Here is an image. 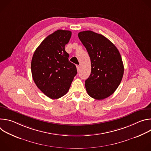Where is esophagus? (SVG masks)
Masks as SVG:
<instances>
[{
  "mask_svg": "<svg viewBox=\"0 0 151 151\" xmlns=\"http://www.w3.org/2000/svg\"><path fill=\"white\" fill-rule=\"evenodd\" d=\"M76 69H77L78 72H79V70H80V66L79 65H76Z\"/></svg>",
  "mask_w": 151,
  "mask_h": 151,
  "instance_id": "34e87169",
  "label": "esophagus"
}]
</instances>
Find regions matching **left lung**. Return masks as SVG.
<instances>
[{"label": "left lung", "mask_w": 151, "mask_h": 151, "mask_svg": "<svg viewBox=\"0 0 151 151\" xmlns=\"http://www.w3.org/2000/svg\"><path fill=\"white\" fill-rule=\"evenodd\" d=\"M78 37L91 60V74L85 81L88 94L99 100L109 97L118 87L124 74L118 50L108 39L91 30L79 32Z\"/></svg>", "instance_id": "1"}]
</instances>
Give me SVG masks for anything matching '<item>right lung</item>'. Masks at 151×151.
I'll return each instance as SVG.
<instances>
[{"instance_id":"right-lung-1","label":"right lung","mask_w":151,"mask_h":151,"mask_svg":"<svg viewBox=\"0 0 151 151\" xmlns=\"http://www.w3.org/2000/svg\"><path fill=\"white\" fill-rule=\"evenodd\" d=\"M69 30H58L48 36L35 50L31 63L33 79L37 88L51 99H57L69 91L77 73L69 60L65 45L71 37Z\"/></svg>"}]
</instances>
